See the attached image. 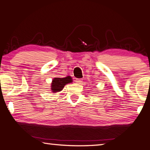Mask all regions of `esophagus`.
I'll list each match as a JSON object with an SVG mask.
<instances>
[{
    "instance_id": "1",
    "label": "esophagus",
    "mask_w": 150,
    "mask_h": 150,
    "mask_svg": "<svg viewBox=\"0 0 150 150\" xmlns=\"http://www.w3.org/2000/svg\"><path fill=\"white\" fill-rule=\"evenodd\" d=\"M75 82L77 83H81V82H82V79H76Z\"/></svg>"
}]
</instances>
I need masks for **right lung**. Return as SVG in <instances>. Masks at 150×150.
I'll return each mask as SVG.
<instances>
[{
	"instance_id": "obj_1",
	"label": "right lung",
	"mask_w": 150,
	"mask_h": 150,
	"mask_svg": "<svg viewBox=\"0 0 150 150\" xmlns=\"http://www.w3.org/2000/svg\"><path fill=\"white\" fill-rule=\"evenodd\" d=\"M73 82L72 77L71 76H67L64 78L55 77L52 80L51 84V90L53 93L60 92L64 88L65 85Z\"/></svg>"
}]
</instances>
